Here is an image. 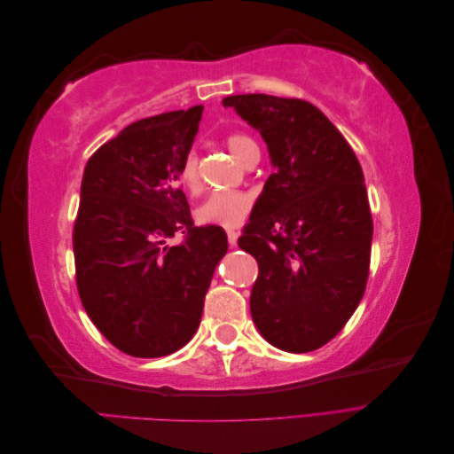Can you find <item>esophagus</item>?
Returning a JSON list of instances; mask_svg holds the SVG:
<instances>
[{
	"label": "esophagus",
	"instance_id": "1",
	"mask_svg": "<svg viewBox=\"0 0 454 454\" xmlns=\"http://www.w3.org/2000/svg\"><path fill=\"white\" fill-rule=\"evenodd\" d=\"M227 242H229L231 248H235L237 242H239V232H237V231H232V229H229V231H227Z\"/></svg>",
	"mask_w": 454,
	"mask_h": 454
}]
</instances>
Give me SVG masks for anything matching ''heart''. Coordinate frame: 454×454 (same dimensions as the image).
Returning a JSON list of instances; mask_svg holds the SVG:
<instances>
[{
  "label": "heart",
  "mask_w": 454,
  "mask_h": 454,
  "mask_svg": "<svg viewBox=\"0 0 454 454\" xmlns=\"http://www.w3.org/2000/svg\"><path fill=\"white\" fill-rule=\"evenodd\" d=\"M231 153L240 162L246 160L252 149H255V142L250 136L232 132L225 138ZM180 184L191 195H197L202 189V180L199 172V157L195 151H189L184 157L180 167ZM254 208V197L246 191H217L210 197H206L195 210L197 222L202 225H217V227H237L246 217L250 215Z\"/></svg>",
  "instance_id": "obj_1"
}]
</instances>
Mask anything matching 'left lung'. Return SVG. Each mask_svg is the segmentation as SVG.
I'll return each mask as SVG.
<instances>
[{"instance_id": "obj_1", "label": "left lung", "mask_w": 454, "mask_h": 454, "mask_svg": "<svg viewBox=\"0 0 454 454\" xmlns=\"http://www.w3.org/2000/svg\"><path fill=\"white\" fill-rule=\"evenodd\" d=\"M222 104L263 136L274 167L239 240L259 265L252 318L277 348L316 350L345 327L367 286L373 217L358 157L307 100L237 94Z\"/></svg>"}]
</instances>
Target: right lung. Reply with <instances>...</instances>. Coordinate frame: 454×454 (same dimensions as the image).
<instances>
[{"instance_id":"1","label":"right lung","mask_w":454,"mask_h":454,"mask_svg":"<svg viewBox=\"0 0 454 454\" xmlns=\"http://www.w3.org/2000/svg\"><path fill=\"white\" fill-rule=\"evenodd\" d=\"M202 109L132 122L94 151L83 172L74 225L77 292L98 332L134 358L187 345L227 254L223 229L195 227L176 185ZM176 234L184 239L170 247Z\"/></svg>"}]
</instances>
